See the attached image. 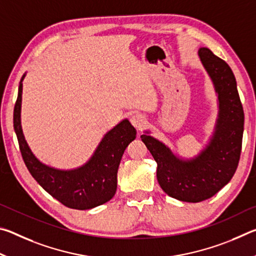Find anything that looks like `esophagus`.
<instances>
[{
	"instance_id": "34e87169",
	"label": "esophagus",
	"mask_w": 256,
	"mask_h": 256,
	"mask_svg": "<svg viewBox=\"0 0 256 256\" xmlns=\"http://www.w3.org/2000/svg\"><path fill=\"white\" fill-rule=\"evenodd\" d=\"M130 120H131L133 126L138 130L144 128L146 123V116L142 115L141 112H136V114H133L131 116V118H130Z\"/></svg>"
}]
</instances>
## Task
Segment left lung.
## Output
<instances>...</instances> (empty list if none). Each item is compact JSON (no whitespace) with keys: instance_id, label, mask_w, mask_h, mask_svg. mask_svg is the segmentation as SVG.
Here are the masks:
<instances>
[{"instance_id":"1","label":"left lung","mask_w":256,"mask_h":256,"mask_svg":"<svg viewBox=\"0 0 256 256\" xmlns=\"http://www.w3.org/2000/svg\"><path fill=\"white\" fill-rule=\"evenodd\" d=\"M198 56L218 94L219 112L214 136L196 157L182 159L162 141L142 134L141 140L157 162V180L168 196L184 202L214 196L232 178L240 157L244 110L235 76L228 64L206 47Z\"/></svg>"}]
</instances>
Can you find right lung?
Listing matches in <instances>:
<instances>
[{"instance_id":"add662e5","label":"right lung","mask_w":256,"mask_h":256,"mask_svg":"<svg viewBox=\"0 0 256 256\" xmlns=\"http://www.w3.org/2000/svg\"><path fill=\"white\" fill-rule=\"evenodd\" d=\"M22 76L14 110V126L21 156L28 170L47 193L71 209L88 210L104 204L115 196L118 170L125 149L136 138V130L123 120L105 134L88 162L74 170H58L40 162L32 152L21 128Z\"/></svg>"}]
</instances>
